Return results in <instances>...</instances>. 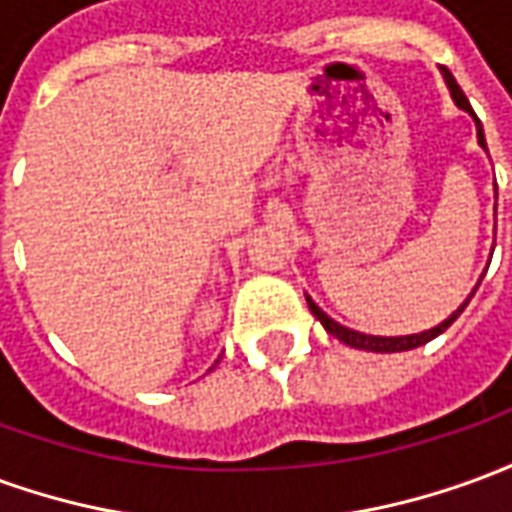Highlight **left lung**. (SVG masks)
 I'll return each instance as SVG.
<instances>
[{
	"label": "left lung",
	"instance_id": "left-lung-1",
	"mask_svg": "<svg viewBox=\"0 0 512 512\" xmlns=\"http://www.w3.org/2000/svg\"><path fill=\"white\" fill-rule=\"evenodd\" d=\"M441 73H444V82H447V87H450V95H452V101H455V106H458V109H463V112H469V115L474 117V123H477V142H480V147H483V150H488V147H485L483 126H480V120H477V115H474V109H472V104H469V98L463 95V90L458 87V82H455V76H452L447 68H441ZM477 288H480V282L474 285V290H477ZM474 290H472V296H474ZM472 296H469V299H472ZM469 299L463 301L461 307L452 312L447 321H441L439 326H433V329H428V332L406 334V337H376V334L354 332V329H348V326H343V323L332 321V318H329V315H326V312H323L321 307H318V304L310 299V296H307V304H310L312 315H315V318L323 323V329L332 334V337H337L340 343L351 345V348H359V351H373V354H397V351H411V348H419V345L430 343L433 337H439V334L444 332L447 326H452V321H455V318H458V315L466 310Z\"/></svg>",
	"mask_w": 512,
	"mask_h": 512
}]
</instances>
